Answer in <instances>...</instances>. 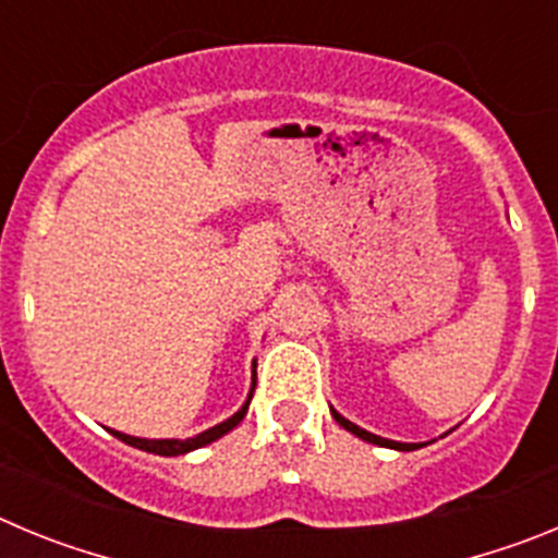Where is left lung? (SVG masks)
I'll use <instances>...</instances> for the list:
<instances>
[{"label":"left lung","instance_id":"left-lung-1","mask_svg":"<svg viewBox=\"0 0 558 558\" xmlns=\"http://www.w3.org/2000/svg\"><path fill=\"white\" fill-rule=\"evenodd\" d=\"M329 411H332V418H335V422H338L340 427H343V430L354 433V436L363 438V441H368V445L388 447V450H399V452H411V450H418V447H425V445H427V441H418V445H408V441H393V438H383V436H377V433L363 430V427H360V425H354V422H349L347 416H340V413L335 411V408H329Z\"/></svg>","mask_w":558,"mask_h":558}]
</instances>
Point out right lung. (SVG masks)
Returning <instances> with one entry per match:
<instances>
[{"label":"right lung","mask_w":558,"mask_h":558,"mask_svg":"<svg viewBox=\"0 0 558 558\" xmlns=\"http://www.w3.org/2000/svg\"><path fill=\"white\" fill-rule=\"evenodd\" d=\"M254 388H256V363H254V372H251V391H248V397H245L243 405H240V411L231 413L229 418H223L220 425H215V427H209V430L198 433V436H190V438H140V436H128V433H120V430H111V436H117L120 441H125V445L136 447V450L153 452V456H165V458L186 456V452L201 450V447L211 445V441H218V438H223L226 433L234 430V427L245 418V413H248L251 397H254Z\"/></svg>","instance_id":"right-lung-1"}]
</instances>
